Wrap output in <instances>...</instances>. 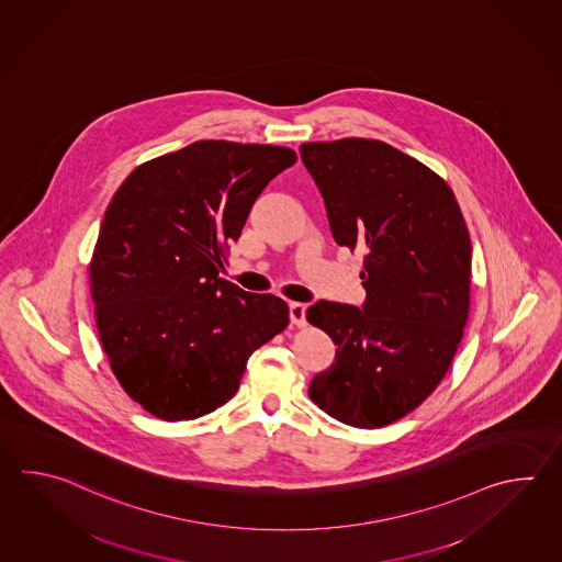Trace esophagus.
I'll use <instances>...</instances> for the list:
<instances>
[{
	"label": "esophagus",
	"mask_w": 562,
	"mask_h": 562,
	"mask_svg": "<svg viewBox=\"0 0 562 562\" xmlns=\"http://www.w3.org/2000/svg\"><path fill=\"white\" fill-rule=\"evenodd\" d=\"M290 321L296 326H306V306L300 302L290 304Z\"/></svg>",
	"instance_id": "esophagus-1"
}]
</instances>
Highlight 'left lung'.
Listing matches in <instances>:
<instances>
[{
    "label": "left lung",
    "instance_id": "obj_1",
    "mask_svg": "<svg viewBox=\"0 0 562 562\" xmlns=\"http://www.w3.org/2000/svg\"><path fill=\"white\" fill-rule=\"evenodd\" d=\"M334 240L364 250L360 308L318 300L306 318L336 344L310 398L336 420L380 428L447 374L469 318V229L447 182L379 139L300 146Z\"/></svg>",
    "mask_w": 562,
    "mask_h": 562
}]
</instances>
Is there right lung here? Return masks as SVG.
<instances>
[{
  "label": "right lung",
  "instance_id": "right-lung-1",
  "mask_svg": "<svg viewBox=\"0 0 562 562\" xmlns=\"http://www.w3.org/2000/svg\"><path fill=\"white\" fill-rule=\"evenodd\" d=\"M294 149L202 139L146 161L103 214L90 263L95 322L115 379L161 420H192L236 394L288 304L218 278L256 198Z\"/></svg>",
  "mask_w": 562,
  "mask_h": 562
}]
</instances>
